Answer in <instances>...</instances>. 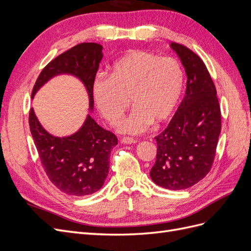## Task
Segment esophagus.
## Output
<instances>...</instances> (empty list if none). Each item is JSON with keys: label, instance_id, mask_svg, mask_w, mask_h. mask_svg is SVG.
I'll return each instance as SVG.
<instances>
[{"label": "esophagus", "instance_id": "1", "mask_svg": "<svg viewBox=\"0 0 251 251\" xmlns=\"http://www.w3.org/2000/svg\"><path fill=\"white\" fill-rule=\"evenodd\" d=\"M121 141H123L124 143L126 144H133L135 142H137V140L134 139L133 137H128V136H126V137H123V139H121Z\"/></svg>", "mask_w": 251, "mask_h": 251}]
</instances>
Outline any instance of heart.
Returning <instances> with one entry per match:
<instances>
[{"mask_svg": "<svg viewBox=\"0 0 251 251\" xmlns=\"http://www.w3.org/2000/svg\"><path fill=\"white\" fill-rule=\"evenodd\" d=\"M184 86L181 64L146 50H133L114 62L108 76L98 75L92 95L101 115L114 125L130 105V115L118 125L119 131L142 133L154 123L169 120L176 111Z\"/></svg>", "mask_w": 251, "mask_h": 251, "instance_id": "obj_1", "label": "heart"}]
</instances>
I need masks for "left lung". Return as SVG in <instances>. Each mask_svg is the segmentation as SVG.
I'll return each instance as SVG.
<instances>
[{
    "label": "left lung",
    "mask_w": 251,
    "mask_h": 251,
    "mask_svg": "<svg viewBox=\"0 0 251 251\" xmlns=\"http://www.w3.org/2000/svg\"><path fill=\"white\" fill-rule=\"evenodd\" d=\"M171 46L185 68L186 91L168 127L155 137L156 162L150 175L157 185L179 191L198 183L211 170L221 110L215 83L200 56L182 44Z\"/></svg>",
    "instance_id": "8db88e82"
}]
</instances>
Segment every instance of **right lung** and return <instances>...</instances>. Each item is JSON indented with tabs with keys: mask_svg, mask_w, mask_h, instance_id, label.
Returning a JSON list of instances; mask_svg holds the SVG:
<instances>
[{
	"mask_svg": "<svg viewBox=\"0 0 251 251\" xmlns=\"http://www.w3.org/2000/svg\"><path fill=\"white\" fill-rule=\"evenodd\" d=\"M102 46L96 43H80L44 68L32 89V96L49 78L60 73L77 76L87 88L90 107H93L92 82L102 58ZM29 126L43 169L59 191L82 197L100 189L108 176L112 149L118 139L88 115L80 130L69 137H53L44 130L29 111Z\"/></svg>",
	"mask_w": 251,
	"mask_h": 251,
	"instance_id": "1",
	"label": "right lung"
}]
</instances>
